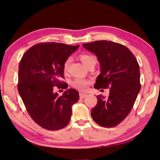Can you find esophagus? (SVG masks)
<instances>
[{
	"label": "esophagus",
	"instance_id": "obj_1",
	"mask_svg": "<svg viewBox=\"0 0 160 160\" xmlns=\"http://www.w3.org/2000/svg\"><path fill=\"white\" fill-rule=\"evenodd\" d=\"M86 95H86L85 93H79V98H80V99H83Z\"/></svg>",
	"mask_w": 160,
	"mask_h": 160
}]
</instances>
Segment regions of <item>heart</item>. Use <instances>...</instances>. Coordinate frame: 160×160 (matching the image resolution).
I'll return each instance as SVG.
<instances>
[{
	"label": "heart",
	"instance_id": "heart-1",
	"mask_svg": "<svg viewBox=\"0 0 160 160\" xmlns=\"http://www.w3.org/2000/svg\"><path fill=\"white\" fill-rule=\"evenodd\" d=\"M80 59L83 62V64L88 67V68L91 66H95L97 62V58L93 55L89 54V53H81L80 55ZM71 62V58H67L63 63V70L65 72L68 71ZM91 81L81 78V77H77L71 82V85L77 89L81 91H85L88 88L89 85L91 84Z\"/></svg>",
	"mask_w": 160,
	"mask_h": 160
}]
</instances>
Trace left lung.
<instances>
[{"instance_id": "1", "label": "left lung", "mask_w": 160, "mask_h": 160, "mask_svg": "<svg viewBox=\"0 0 160 160\" xmlns=\"http://www.w3.org/2000/svg\"><path fill=\"white\" fill-rule=\"evenodd\" d=\"M83 47L95 53L101 65L94 88H109L107 99L97 96L91 117L101 126L115 127L129 115L141 89L138 62L132 51L120 43L97 41L84 43Z\"/></svg>"}]
</instances>
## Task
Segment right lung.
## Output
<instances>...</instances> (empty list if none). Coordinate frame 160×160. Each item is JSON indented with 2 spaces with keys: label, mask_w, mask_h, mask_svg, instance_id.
I'll return each mask as SVG.
<instances>
[{
  "label": "right lung",
  "mask_w": 160,
  "mask_h": 160,
  "mask_svg": "<svg viewBox=\"0 0 160 160\" xmlns=\"http://www.w3.org/2000/svg\"><path fill=\"white\" fill-rule=\"evenodd\" d=\"M79 45L41 42L29 48L18 65V91L31 118L41 127L59 130L67 126L71 106L79 99V92L69 89L62 96L53 93L54 87L67 89L63 63Z\"/></svg>",
  "instance_id": "right-lung-1"
}]
</instances>
